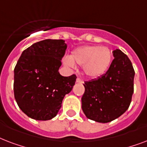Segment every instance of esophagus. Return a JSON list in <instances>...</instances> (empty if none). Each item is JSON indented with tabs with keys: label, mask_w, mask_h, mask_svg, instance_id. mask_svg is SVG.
<instances>
[{
	"label": "esophagus",
	"mask_w": 147,
	"mask_h": 147,
	"mask_svg": "<svg viewBox=\"0 0 147 147\" xmlns=\"http://www.w3.org/2000/svg\"><path fill=\"white\" fill-rule=\"evenodd\" d=\"M76 82H77V83H83V80H82V79H81L80 78H77V79H76Z\"/></svg>",
	"instance_id": "34e87169"
}]
</instances>
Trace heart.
Returning <instances> with one entry per match:
<instances>
[{
    "label": "heart",
    "mask_w": 147,
    "mask_h": 147,
    "mask_svg": "<svg viewBox=\"0 0 147 147\" xmlns=\"http://www.w3.org/2000/svg\"><path fill=\"white\" fill-rule=\"evenodd\" d=\"M111 60V52L107 47L84 46L72 51L70 57L65 58L64 63L69 67H73L74 63L83 65L88 77L97 78L107 72Z\"/></svg>",
    "instance_id": "heart-1"
}]
</instances>
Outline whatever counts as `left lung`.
<instances>
[{
    "label": "left lung",
    "instance_id": "1",
    "mask_svg": "<svg viewBox=\"0 0 147 147\" xmlns=\"http://www.w3.org/2000/svg\"><path fill=\"white\" fill-rule=\"evenodd\" d=\"M113 55L105 75L84 84L82 111L88 118L99 123H108L122 115L134 93L135 71L130 60L120 49L113 51Z\"/></svg>",
    "mask_w": 147,
    "mask_h": 147
}]
</instances>
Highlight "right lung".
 I'll use <instances>...</instances> for the list:
<instances>
[{
	"instance_id": "right-lung-1",
	"label": "right lung",
	"mask_w": 147,
	"mask_h": 147,
	"mask_svg": "<svg viewBox=\"0 0 147 147\" xmlns=\"http://www.w3.org/2000/svg\"><path fill=\"white\" fill-rule=\"evenodd\" d=\"M67 45L63 40L37 42L22 53L14 68L13 92L17 105L29 117L48 121L56 116L65 95L76 81V75L62 76Z\"/></svg>"
}]
</instances>
